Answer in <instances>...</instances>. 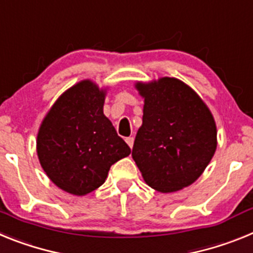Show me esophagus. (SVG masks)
Returning a JSON list of instances; mask_svg holds the SVG:
<instances>
[{"label":"esophagus","mask_w":253,"mask_h":253,"mask_svg":"<svg viewBox=\"0 0 253 253\" xmlns=\"http://www.w3.org/2000/svg\"><path fill=\"white\" fill-rule=\"evenodd\" d=\"M125 142H126V144H128L130 148H133V144H134V138L133 137H128L125 138Z\"/></svg>","instance_id":"esophagus-1"}]
</instances>
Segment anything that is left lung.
I'll list each match as a JSON object with an SVG mask.
<instances>
[{"instance_id": "1", "label": "left lung", "mask_w": 253, "mask_h": 253, "mask_svg": "<svg viewBox=\"0 0 253 253\" xmlns=\"http://www.w3.org/2000/svg\"><path fill=\"white\" fill-rule=\"evenodd\" d=\"M135 88L144 106L131 157L143 180L160 193H173L194 184L216 149L211 111L177 78L137 82Z\"/></svg>"}]
</instances>
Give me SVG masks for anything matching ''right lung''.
Segmentation results:
<instances>
[{
    "label": "right lung",
    "instance_id": "obj_1",
    "mask_svg": "<svg viewBox=\"0 0 253 253\" xmlns=\"http://www.w3.org/2000/svg\"><path fill=\"white\" fill-rule=\"evenodd\" d=\"M106 88L91 80L69 87L40 124L39 162L50 181L66 193L84 196L105 182L114 163L130 154L104 115Z\"/></svg>",
    "mask_w": 253,
    "mask_h": 253
}]
</instances>
